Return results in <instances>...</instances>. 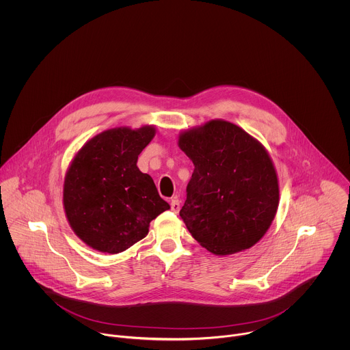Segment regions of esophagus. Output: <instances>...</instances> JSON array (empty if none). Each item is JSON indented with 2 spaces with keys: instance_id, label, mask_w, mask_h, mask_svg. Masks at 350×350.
I'll return each instance as SVG.
<instances>
[{
  "instance_id": "1",
  "label": "esophagus",
  "mask_w": 350,
  "mask_h": 350,
  "mask_svg": "<svg viewBox=\"0 0 350 350\" xmlns=\"http://www.w3.org/2000/svg\"><path fill=\"white\" fill-rule=\"evenodd\" d=\"M171 210L174 213H178L180 210V200H178V198H174V200H171Z\"/></svg>"
}]
</instances>
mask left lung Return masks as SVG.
Returning a JSON list of instances; mask_svg holds the SVG:
<instances>
[{"mask_svg":"<svg viewBox=\"0 0 350 350\" xmlns=\"http://www.w3.org/2000/svg\"><path fill=\"white\" fill-rule=\"evenodd\" d=\"M178 143L196 167L179 213L191 236L219 256L250 250L279 206L278 175L268 152L224 120L180 133Z\"/></svg>","mask_w":350,"mask_h":350,"instance_id":"left-lung-1","label":"left lung"}]
</instances>
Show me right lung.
<instances>
[{
    "label": "right lung",
    "instance_id": "obj_1",
    "mask_svg": "<svg viewBox=\"0 0 350 350\" xmlns=\"http://www.w3.org/2000/svg\"><path fill=\"white\" fill-rule=\"evenodd\" d=\"M154 128H114L89 140L66 174L63 204L75 234L93 250L120 253L148 234L150 221L170 208L137 157Z\"/></svg>",
    "mask_w": 350,
    "mask_h": 350
}]
</instances>
